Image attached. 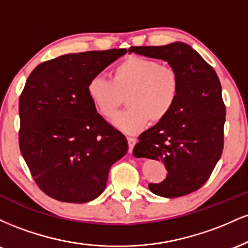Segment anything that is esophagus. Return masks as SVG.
<instances>
[{
	"mask_svg": "<svg viewBox=\"0 0 248 248\" xmlns=\"http://www.w3.org/2000/svg\"><path fill=\"white\" fill-rule=\"evenodd\" d=\"M127 141H128V146H129V153H132L134 149V146L136 144V139L135 138H127Z\"/></svg>",
	"mask_w": 248,
	"mask_h": 248,
	"instance_id": "obj_1",
	"label": "esophagus"
}]
</instances>
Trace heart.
Returning <instances> with one entry per match:
<instances>
[{"label":"heart","mask_w":248,"mask_h":248,"mask_svg":"<svg viewBox=\"0 0 248 248\" xmlns=\"http://www.w3.org/2000/svg\"><path fill=\"white\" fill-rule=\"evenodd\" d=\"M95 109L110 119L126 96V110L113 119L115 128L136 134L149 124H160L171 113L179 94V78L175 69L157 61L129 56L110 71V80L95 76L86 86Z\"/></svg>","instance_id":"1"}]
</instances>
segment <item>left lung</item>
<instances>
[{
  "label": "left lung",
  "instance_id": "1",
  "mask_svg": "<svg viewBox=\"0 0 248 248\" xmlns=\"http://www.w3.org/2000/svg\"><path fill=\"white\" fill-rule=\"evenodd\" d=\"M132 52L167 62L179 78L171 113L139 136L134 155L161 160L166 166V179L148 186L153 193L166 198L189 195L204 186L223 153L226 110L220 81L212 66L186 43L132 46Z\"/></svg>",
  "mask_w": 248,
  "mask_h": 248
}]
</instances>
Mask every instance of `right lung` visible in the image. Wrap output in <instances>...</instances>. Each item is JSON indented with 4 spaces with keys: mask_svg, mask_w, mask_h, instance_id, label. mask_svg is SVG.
Wrapping results in <instances>:
<instances>
[{
    "mask_svg": "<svg viewBox=\"0 0 248 248\" xmlns=\"http://www.w3.org/2000/svg\"><path fill=\"white\" fill-rule=\"evenodd\" d=\"M126 49L69 53L39 64L19 96V149L47 196L86 203L101 195L108 172L128 143L96 113L87 95L91 78Z\"/></svg>",
    "mask_w": 248,
    "mask_h": 248,
    "instance_id": "obj_1",
    "label": "right lung"
}]
</instances>
